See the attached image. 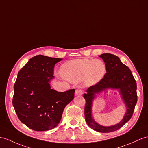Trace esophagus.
<instances>
[{
    "label": "esophagus",
    "mask_w": 148,
    "mask_h": 148,
    "mask_svg": "<svg viewBox=\"0 0 148 148\" xmlns=\"http://www.w3.org/2000/svg\"><path fill=\"white\" fill-rule=\"evenodd\" d=\"M83 93H84V91L82 90V89H77L76 90H75V95L76 96H80L83 95Z\"/></svg>",
    "instance_id": "1"
}]
</instances>
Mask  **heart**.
I'll use <instances>...</instances> for the list:
<instances>
[{"label": "heart", "mask_w": 148, "mask_h": 148, "mask_svg": "<svg viewBox=\"0 0 148 148\" xmlns=\"http://www.w3.org/2000/svg\"><path fill=\"white\" fill-rule=\"evenodd\" d=\"M106 72L105 64L100 60H74L61 67V73L64 78L73 82L83 80L84 84L88 86L99 82Z\"/></svg>", "instance_id": "1"}]
</instances>
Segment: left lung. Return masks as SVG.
<instances>
[{
  "mask_svg": "<svg viewBox=\"0 0 148 148\" xmlns=\"http://www.w3.org/2000/svg\"><path fill=\"white\" fill-rule=\"evenodd\" d=\"M99 56L105 62L107 72L101 80L90 86L86 90L87 93L84 95L85 99V117L89 127L94 131L110 132L121 128L132 117L138 101L137 85L131 70L121 62L119 58L110 53H104ZM107 88L119 89L127 108L123 119L119 124L109 127L99 125L91 117V106L95 93L106 90Z\"/></svg>",
  "mask_w": 148,
  "mask_h": 148,
  "instance_id": "1",
  "label": "left lung"
}]
</instances>
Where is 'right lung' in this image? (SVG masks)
Segmentation results:
<instances>
[{
	"mask_svg": "<svg viewBox=\"0 0 148 148\" xmlns=\"http://www.w3.org/2000/svg\"><path fill=\"white\" fill-rule=\"evenodd\" d=\"M61 60L36 55L18 73L12 104L19 119L34 131L56 127L64 107L74 98L75 89L63 92L51 89L49 82L54 78V66Z\"/></svg>",
	"mask_w": 148,
	"mask_h": 148,
	"instance_id": "1",
	"label": "right lung"
}]
</instances>
